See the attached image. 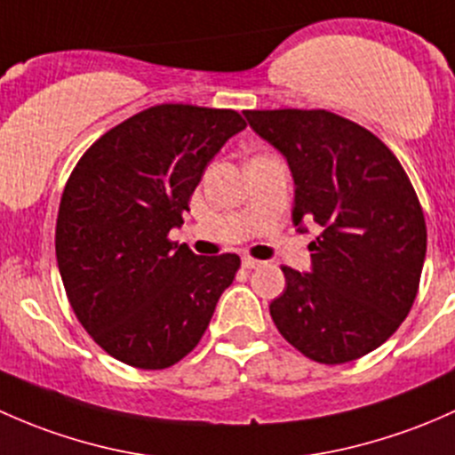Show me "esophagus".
Instances as JSON below:
<instances>
[{
	"label": "esophagus",
	"mask_w": 455,
	"mask_h": 455,
	"mask_svg": "<svg viewBox=\"0 0 455 455\" xmlns=\"http://www.w3.org/2000/svg\"><path fill=\"white\" fill-rule=\"evenodd\" d=\"M241 265H243V269H259V267L265 265V262L259 260V259H251V256H245Z\"/></svg>",
	"instance_id": "34e87169"
}]
</instances>
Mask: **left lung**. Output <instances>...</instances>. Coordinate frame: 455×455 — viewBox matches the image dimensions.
Wrapping results in <instances>:
<instances>
[{"mask_svg": "<svg viewBox=\"0 0 455 455\" xmlns=\"http://www.w3.org/2000/svg\"><path fill=\"white\" fill-rule=\"evenodd\" d=\"M245 118L287 157L293 223L320 228L308 243L311 274L283 267L271 320L304 357L355 362L395 335L419 293L427 228L414 186L377 135L332 111L250 109Z\"/></svg>", "mask_w": 455, "mask_h": 455, "instance_id": "left-lung-1", "label": "left lung"}]
</instances>
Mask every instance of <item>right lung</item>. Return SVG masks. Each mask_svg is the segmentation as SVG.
I'll list each match as a JSON object with an SVG mask.
<instances>
[{"mask_svg":"<svg viewBox=\"0 0 455 455\" xmlns=\"http://www.w3.org/2000/svg\"><path fill=\"white\" fill-rule=\"evenodd\" d=\"M243 129L234 109L148 107L100 135L65 184L54 238L65 293L92 339L126 366L184 359L241 267L236 254L196 256L168 234Z\"/></svg>","mask_w":455,"mask_h":455,"instance_id":"add662e5","label":"right lung"}]
</instances>
